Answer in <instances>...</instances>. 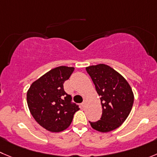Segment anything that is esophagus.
<instances>
[{
    "mask_svg": "<svg viewBox=\"0 0 157 157\" xmlns=\"http://www.w3.org/2000/svg\"><path fill=\"white\" fill-rule=\"evenodd\" d=\"M81 105H82V108H84V107L86 106V100H84V102H83L81 104Z\"/></svg>",
    "mask_w": 157,
    "mask_h": 157,
    "instance_id": "obj_1",
    "label": "esophagus"
}]
</instances>
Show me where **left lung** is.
Instances as JSON below:
<instances>
[{
  "label": "left lung",
  "mask_w": 157,
  "mask_h": 157,
  "mask_svg": "<svg viewBox=\"0 0 157 157\" xmlns=\"http://www.w3.org/2000/svg\"><path fill=\"white\" fill-rule=\"evenodd\" d=\"M100 95L102 114L97 122H90L94 129L107 132L124 122L133 105L134 95L128 82L119 72L104 64L86 68Z\"/></svg>",
  "instance_id": "obj_1"
}]
</instances>
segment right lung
Wrapping results in <instances>:
<instances>
[{"label":"right lung","mask_w":157,"mask_h":157,"mask_svg":"<svg viewBox=\"0 0 157 157\" xmlns=\"http://www.w3.org/2000/svg\"><path fill=\"white\" fill-rule=\"evenodd\" d=\"M74 69L67 66L53 68L34 82L27 92V102L31 115L40 126L50 132L66 129L75 113L79 110L63 87Z\"/></svg>","instance_id":"add662e5"}]
</instances>
